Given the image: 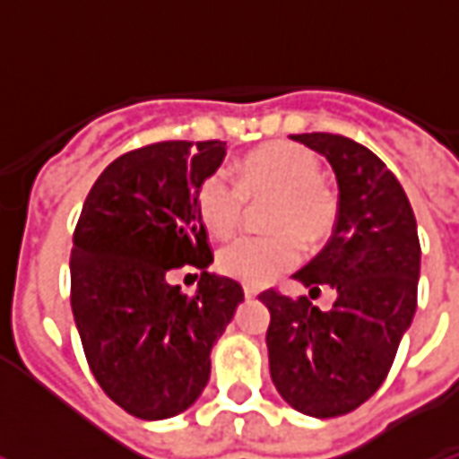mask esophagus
Wrapping results in <instances>:
<instances>
[{
  "label": "esophagus",
  "instance_id": "obj_1",
  "mask_svg": "<svg viewBox=\"0 0 459 459\" xmlns=\"http://www.w3.org/2000/svg\"><path fill=\"white\" fill-rule=\"evenodd\" d=\"M243 296L255 298V296H258V288H251V285H246V288H243Z\"/></svg>",
  "mask_w": 459,
  "mask_h": 459
}]
</instances>
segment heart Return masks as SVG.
Instances as JSON below:
<instances>
[{"label": "heart", "mask_w": 459, "mask_h": 459, "mask_svg": "<svg viewBox=\"0 0 459 459\" xmlns=\"http://www.w3.org/2000/svg\"><path fill=\"white\" fill-rule=\"evenodd\" d=\"M271 198L263 223L268 236H246L226 243L216 255V268L233 281L261 288L275 275L296 268L307 246H320L333 236L341 198L320 178V161L298 143H265L238 163V184L229 176H206L196 188L198 219L208 233L226 238L236 233L246 216V201Z\"/></svg>", "instance_id": "1"}]
</instances>
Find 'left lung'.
<instances>
[{"mask_svg": "<svg viewBox=\"0 0 459 459\" xmlns=\"http://www.w3.org/2000/svg\"><path fill=\"white\" fill-rule=\"evenodd\" d=\"M290 139L323 153L338 178L341 216L328 246L293 278L336 290L330 311L307 296L263 290L271 310L265 333L275 390L313 418L360 408L390 373L403 333L418 307L420 238L415 213L393 171L363 143L341 134Z\"/></svg>", "mask_w": 459, "mask_h": 459, "instance_id": "obj_1", "label": "left lung"}]
</instances>
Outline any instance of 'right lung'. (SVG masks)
I'll use <instances>...</instances> for the list:
<instances>
[{"instance_id":"right-lung-1","label":"right lung","mask_w":459,"mask_h":459,"mask_svg":"<svg viewBox=\"0 0 459 459\" xmlns=\"http://www.w3.org/2000/svg\"><path fill=\"white\" fill-rule=\"evenodd\" d=\"M226 141H159L126 152L96 178L74 229L72 313L96 383L141 420L174 418L196 403L211 348L243 300L230 278L208 273L213 253L196 211L198 184ZM191 264L194 297L168 283Z\"/></svg>"}]
</instances>
